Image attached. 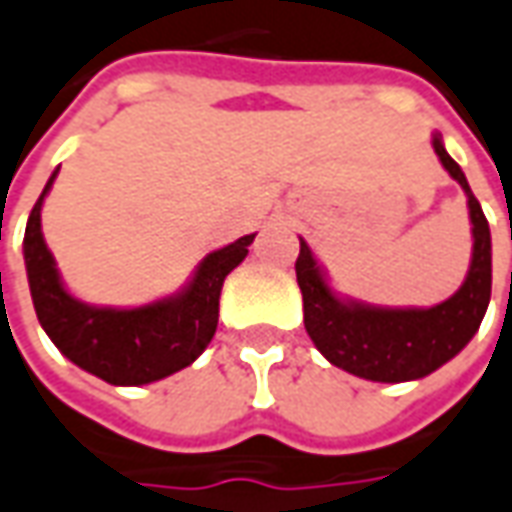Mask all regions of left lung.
<instances>
[{
    "label": "left lung",
    "instance_id": "left-lung-1",
    "mask_svg": "<svg viewBox=\"0 0 512 512\" xmlns=\"http://www.w3.org/2000/svg\"><path fill=\"white\" fill-rule=\"evenodd\" d=\"M440 164L468 195L474 256L463 287L432 309H379L340 301L329 290L309 245L301 239L295 276L303 295V326L331 365L370 382H412L429 376L463 351L477 334L491 301V228L460 164L432 139Z\"/></svg>",
    "mask_w": 512,
    "mask_h": 512
}]
</instances>
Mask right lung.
Returning a JSON list of instances; mask_svg holds the SVG:
<instances>
[{
    "instance_id": "obj_1",
    "label": "right lung",
    "mask_w": 512,
    "mask_h": 512,
    "mask_svg": "<svg viewBox=\"0 0 512 512\" xmlns=\"http://www.w3.org/2000/svg\"><path fill=\"white\" fill-rule=\"evenodd\" d=\"M58 169L30 211L24 231V264L35 315L49 340L77 368L102 382L136 387L164 379L192 365L217 331L220 290L225 276L248 256L253 236L236 239L209 253L197 267L192 284L175 298L147 303L139 309H100L77 301L63 290L55 259L41 234V203Z\"/></svg>"
}]
</instances>
